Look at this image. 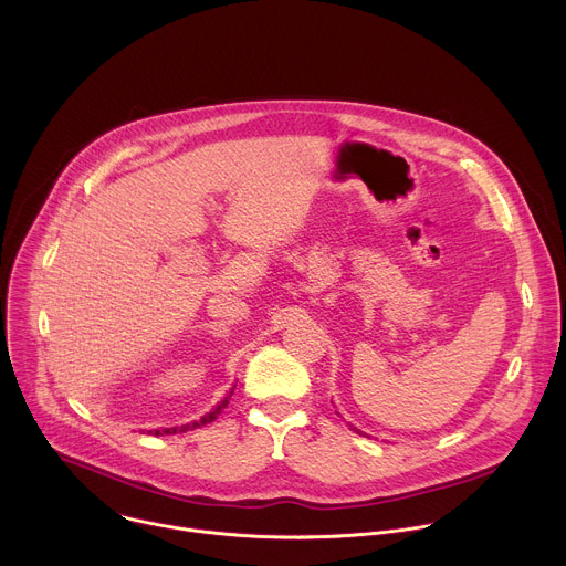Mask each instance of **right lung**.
<instances>
[{"label": "right lung", "instance_id": "obj_1", "mask_svg": "<svg viewBox=\"0 0 566 566\" xmlns=\"http://www.w3.org/2000/svg\"><path fill=\"white\" fill-rule=\"evenodd\" d=\"M230 396H232V391H230V394H228V396H226V398L219 402V406H217V408H214L210 415H206L201 421H195L192 426H184L181 430H179V428H168V430H164V432H160V430H154V434H156V437H158V434H177V432H184V430H188V428H199V426H206V423L214 421V419L219 417V412H221V410L228 406V398H230Z\"/></svg>", "mask_w": 566, "mask_h": 566}]
</instances>
